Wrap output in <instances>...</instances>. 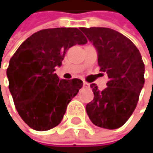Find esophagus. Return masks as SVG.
Masks as SVG:
<instances>
[{"mask_svg":"<svg viewBox=\"0 0 153 153\" xmlns=\"http://www.w3.org/2000/svg\"><path fill=\"white\" fill-rule=\"evenodd\" d=\"M83 86L86 87V88H88V87H90V84L88 83V82H83Z\"/></svg>","mask_w":153,"mask_h":153,"instance_id":"obj_1","label":"esophagus"}]
</instances>
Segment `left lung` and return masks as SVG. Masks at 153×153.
<instances>
[{
	"mask_svg": "<svg viewBox=\"0 0 153 153\" xmlns=\"http://www.w3.org/2000/svg\"><path fill=\"white\" fill-rule=\"evenodd\" d=\"M97 50L98 65L109 78L105 89L90 86L94 100L87 115L97 127L116 129L123 126L137 106L144 85L145 66L139 49L121 33L106 27L81 28Z\"/></svg>",
	"mask_w": 153,
	"mask_h": 153,
	"instance_id": "1",
	"label": "left lung"
}]
</instances>
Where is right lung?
I'll return each instance as SVG.
<instances>
[{
    "label": "right lung",
    "mask_w": 153,
    "mask_h": 153,
    "mask_svg": "<svg viewBox=\"0 0 153 153\" xmlns=\"http://www.w3.org/2000/svg\"><path fill=\"white\" fill-rule=\"evenodd\" d=\"M86 43L78 28L43 29L24 41L11 58L9 90L17 112L31 128L45 131L61 122L82 81L59 80L55 68L61 66L70 48Z\"/></svg>",
    "instance_id": "1"
}]
</instances>
